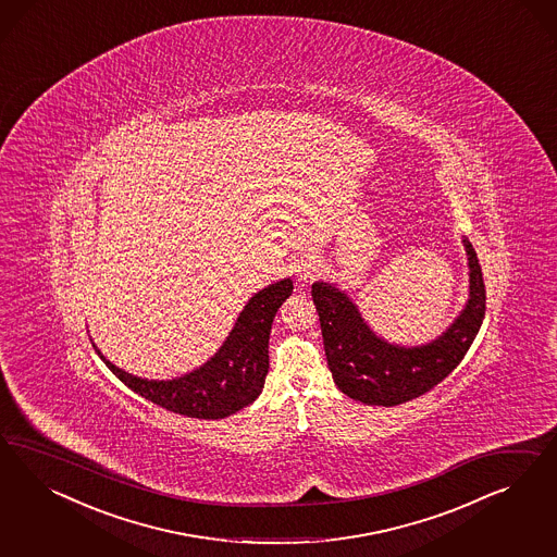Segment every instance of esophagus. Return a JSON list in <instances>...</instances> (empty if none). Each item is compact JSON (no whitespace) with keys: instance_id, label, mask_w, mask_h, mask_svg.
<instances>
[{"instance_id":"1","label":"esophagus","mask_w":557,"mask_h":557,"mask_svg":"<svg viewBox=\"0 0 557 557\" xmlns=\"http://www.w3.org/2000/svg\"><path fill=\"white\" fill-rule=\"evenodd\" d=\"M319 263L317 261H302V263H298V268H296V277H298V282H302V284H310L317 275H319Z\"/></svg>"}]
</instances>
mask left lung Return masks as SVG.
Masks as SVG:
<instances>
[{
	"instance_id": "left-lung-1",
	"label": "left lung",
	"mask_w": 557,
	"mask_h": 557,
	"mask_svg": "<svg viewBox=\"0 0 557 557\" xmlns=\"http://www.w3.org/2000/svg\"><path fill=\"white\" fill-rule=\"evenodd\" d=\"M461 243L468 255V300L454 322L424 345L408 347L375 335L341 287L329 282L312 284L329 370L343 394L363 405H403L435 388L456 370L486 312L478 255L466 236Z\"/></svg>"
}]
</instances>
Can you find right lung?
I'll use <instances>...</instances> for the list:
<instances>
[{
  "instance_id": "add662e5",
  "label": "right lung",
  "mask_w": 557,
  "mask_h": 557,
  "mask_svg": "<svg viewBox=\"0 0 557 557\" xmlns=\"http://www.w3.org/2000/svg\"><path fill=\"white\" fill-rule=\"evenodd\" d=\"M294 282L284 277L259 289L236 317L235 326L219 351L196 370L171 380H149L120 370L106 359L91 341L96 354L124 386L138 396L191 419H226L251 405L261 394L270 370V333L280 306L292 296Z\"/></svg>"
}]
</instances>
